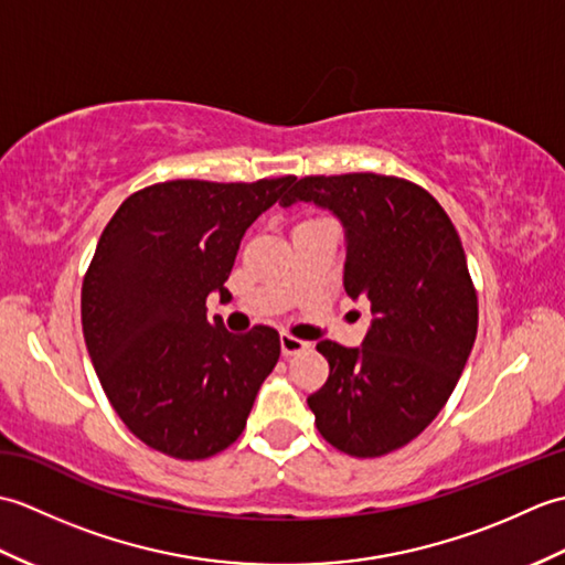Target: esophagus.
<instances>
[{
	"instance_id": "obj_1",
	"label": "esophagus",
	"mask_w": 565,
	"mask_h": 565,
	"mask_svg": "<svg viewBox=\"0 0 565 565\" xmlns=\"http://www.w3.org/2000/svg\"><path fill=\"white\" fill-rule=\"evenodd\" d=\"M281 354L284 356H294V354H298V352H303V350H308V342H303V340H298V338H294V334H281Z\"/></svg>"
}]
</instances>
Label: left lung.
<instances>
[{
    "instance_id": "obj_1",
    "label": "left lung",
    "mask_w": 565,
    "mask_h": 565,
    "mask_svg": "<svg viewBox=\"0 0 565 565\" xmlns=\"http://www.w3.org/2000/svg\"><path fill=\"white\" fill-rule=\"evenodd\" d=\"M298 201L344 225V291L374 316L362 347L318 342L330 376L308 407L334 449L374 459L439 415L471 354L478 296L461 237L437 199L401 177H303L281 206Z\"/></svg>"
}]
</instances>
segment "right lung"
<instances>
[{
    "mask_svg": "<svg viewBox=\"0 0 565 565\" xmlns=\"http://www.w3.org/2000/svg\"><path fill=\"white\" fill-rule=\"evenodd\" d=\"M296 177L174 179L130 194L104 227L82 284V332L106 398L154 451L199 461L243 435L279 362V332L206 318L239 239Z\"/></svg>",
    "mask_w": 565,
    "mask_h": 565,
    "instance_id": "right-lung-1",
    "label": "right lung"
}]
</instances>
